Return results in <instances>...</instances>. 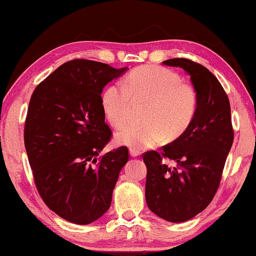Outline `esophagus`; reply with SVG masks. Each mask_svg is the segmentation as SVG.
Returning a JSON list of instances; mask_svg holds the SVG:
<instances>
[{
	"instance_id": "obj_1",
	"label": "esophagus",
	"mask_w": 256,
	"mask_h": 256,
	"mask_svg": "<svg viewBox=\"0 0 256 256\" xmlns=\"http://www.w3.org/2000/svg\"><path fill=\"white\" fill-rule=\"evenodd\" d=\"M130 154H131L132 157H138V156L141 154V151L136 149H130Z\"/></svg>"
}]
</instances>
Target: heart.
Instances as JSON below:
<instances>
[{
    "mask_svg": "<svg viewBox=\"0 0 256 256\" xmlns=\"http://www.w3.org/2000/svg\"><path fill=\"white\" fill-rule=\"evenodd\" d=\"M134 102H144L142 123H130L116 134L118 144L142 150L159 144L167 138L180 136L192 124L198 108L196 86L183 82L170 68L144 66L130 73L123 84L107 86L102 96L106 118L120 128L130 118Z\"/></svg>",
    "mask_w": 256,
    "mask_h": 256,
    "instance_id": "heart-1",
    "label": "heart"
}]
</instances>
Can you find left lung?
<instances>
[{"label":"left lung","mask_w":256,"mask_h":256,"mask_svg":"<svg viewBox=\"0 0 256 256\" xmlns=\"http://www.w3.org/2000/svg\"><path fill=\"white\" fill-rule=\"evenodd\" d=\"M188 73L198 94V108L188 128L162 151H146V201L149 209L170 222H183L210 204L218 190L234 141L230 104L218 79L188 58L162 62ZM164 160L176 164L168 166Z\"/></svg>","instance_id":"8db88e82"}]
</instances>
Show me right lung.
Here are the masks:
<instances>
[{
    "label": "right lung",
    "mask_w": 256,
    "mask_h": 256,
    "mask_svg": "<svg viewBox=\"0 0 256 256\" xmlns=\"http://www.w3.org/2000/svg\"><path fill=\"white\" fill-rule=\"evenodd\" d=\"M128 68L68 60L42 81L30 98L24 146L38 193L60 218L88 224L110 209L126 146L105 154L112 138L102 92Z\"/></svg>",
    "instance_id": "add662e5"
}]
</instances>
